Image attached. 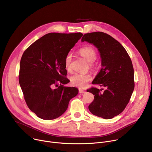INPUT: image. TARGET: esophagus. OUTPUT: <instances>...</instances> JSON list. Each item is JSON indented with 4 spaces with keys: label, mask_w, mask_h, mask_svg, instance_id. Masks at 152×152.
Returning <instances> with one entry per match:
<instances>
[{
    "label": "esophagus",
    "mask_w": 152,
    "mask_h": 152,
    "mask_svg": "<svg viewBox=\"0 0 152 152\" xmlns=\"http://www.w3.org/2000/svg\"><path fill=\"white\" fill-rule=\"evenodd\" d=\"M79 92L80 93H85V91H84V90H81V89H79Z\"/></svg>",
    "instance_id": "obj_1"
}]
</instances>
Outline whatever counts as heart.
Returning <instances> with one entry per match:
<instances>
[{"label": "heart", "mask_w": 152, "mask_h": 152, "mask_svg": "<svg viewBox=\"0 0 152 152\" xmlns=\"http://www.w3.org/2000/svg\"><path fill=\"white\" fill-rule=\"evenodd\" d=\"M79 53L86 61L90 62V67L93 70H96L97 68V64L94 62L97 57L96 50L91 46H85L78 50ZM72 61V54L69 52L64 58V66L67 71L71 70ZM92 79L90 74L75 73L70 77L71 84L80 88H85L88 83Z\"/></svg>", "instance_id": "b5f03b06"}]
</instances>
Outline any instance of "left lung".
<instances>
[{"mask_svg": "<svg viewBox=\"0 0 152 152\" xmlns=\"http://www.w3.org/2000/svg\"><path fill=\"white\" fill-rule=\"evenodd\" d=\"M85 41L98 49L102 58V67L92 83L106 87L103 93L96 87L86 90L94 96L88 109L97 117L113 118L124 111L134 90L131 59L120 43L106 33L85 34L82 38V41Z\"/></svg>", "mask_w": 152, "mask_h": 152, "instance_id": "left-lung-1", "label": "left lung"}]
</instances>
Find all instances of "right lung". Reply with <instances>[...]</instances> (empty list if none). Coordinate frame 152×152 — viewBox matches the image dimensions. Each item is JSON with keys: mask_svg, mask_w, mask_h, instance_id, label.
Segmentation results:
<instances>
[{"mask_svg": "<svg viewBox=\"0 0 152 152\" xmlns=\"http://www.w3.org/2000/svg\"><path fill=\"white\" fill-rule=\"evenodd\" d=\"M82 35L80 32L49 33L23 53L19 83L27 106L39 118L49 120L59 117L67 110L70 99L78 94L76 88L64 86L69 82L64 62Z\"/></svg>", "mask_w": 152, "mask_h": 152, "instance_id": "add662e5", "label": "right lung"}]
</instances>
